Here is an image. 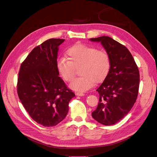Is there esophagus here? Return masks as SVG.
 Returning <instances> with one entry per match:
<instances>
[{
	"label": "esophagus",
	"mask_w": 157,
	"mask_h": 157,
	"mask_svg": "<svg viewBox=\"0 0 157 157\" xmlns=\"http://www.w3.org/2000/svg\"><path fill=\"white\" fill-rule=\"evenodd\" d=\"M76 95L78 96H84V94L82 92H77L76 93Z\"/></svg>",
	"instance_id": "obj_1"
}]
</instances>
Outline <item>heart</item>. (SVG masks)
Instances as JSON below:
<instances>
[{"mask_svg":"<svg viewBox=\"0 0 157 157\" xmlns=\"http://www.w3.org/2000/svg\"><path fill=\"white\" fill-rule=\"evenodd\" d=\"M68 59L60 58L56 69L64 81L71 82L75 77L76 69L80 67V77L74 80L71 88L85 92L95 84L102 82L107 77L111 69V59L107 52L96 47L75 44L67 50Z\"/></svg>","mask_w":157,"mask_h":157,"instance_id":"b5f03b06","label":"heart"}]
</instances>
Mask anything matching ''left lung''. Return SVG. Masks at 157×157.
I'll list each match as a JSON object with an SVG mask.
<instances>
[{"instance_id": "1", "label": "left lung", "mask_w": 157, "mask_h": 157, "mask_svg": "<svg viewBox=\"0 0 157 157\" xmlns=\"http://www.w3.org/2000/svg\"><path fill=\"white\" fill-rule=\"evenodd\" d=\"M100 42L111 59L107 77L96 90L98 105L92 116L106 126L116 124L130 112L139 91L140 72L132 55L126 46L107 36L92 38Z\"/></svg>"}]
</instances>
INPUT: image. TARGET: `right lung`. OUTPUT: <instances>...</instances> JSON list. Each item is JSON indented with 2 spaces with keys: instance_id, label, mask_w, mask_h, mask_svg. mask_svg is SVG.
<instances>
[{
  "instance_id": "right-lung-1",
  "label": "right lung",
  "mask_w": 157,
  "mask_h": 157,
  "mask_svg": "<svg viewBox=\"0 0 157 157\" xmlns=\"http://www.w3.org/2000/svg\"><path fill=\"white\" fill-rule=\"evenodd\" d=\"M65 39H50L33 49L21 64L17 91L32 119L46 127L65 118L75 94L59 77L56 69L58 46Z\"/></svg>"
}]
</instances>
